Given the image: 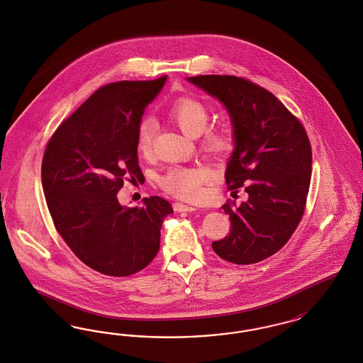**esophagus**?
I'll use <instances>...</instances> for the list:
<instances>
[{"label":"esophagus","instance_id":"esophagus-1","mask_svg":"<svg viewBox=\"0 0 363 363\" xmlns=\"http://www.w3.org/2000/svg\"><path fill=\"white\" fill-rule=\"evenodd\" d=\"M173 209H174L175 212H194V211H197V208L190 206V205H186V203H182V202H175L174 205H173Z\"/></svg>","mask_w":363,"mask_h":363}]
</instances>
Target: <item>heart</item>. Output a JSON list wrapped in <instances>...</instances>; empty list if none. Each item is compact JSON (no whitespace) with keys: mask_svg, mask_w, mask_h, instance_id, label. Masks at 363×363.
<instances>
[{"mask_svg":"<svg viewBox=\"0 0 363 363\" xmlns=\"http://www.w3.org/2000/svg\"><path fill=\"white\" fill-rule=\"evenodd\" d=\"M169 118L178 128L190 138L200 137L203 133L202 146L212 155H223L232 147V137L224 128H206L211 118L209 107L196 96H182L173 101L167 111ZM155 123L145 118L137 127L135 143L139 154L149 155L152 149ZM211 173L203 167L173 166L160 178L158 185L169 194L182 200L200 199L201 188L209 179Z\"/></svg>","mask_w":363,"mask_h":363,"instance_id":"b5f03b06","label":"heart"}]
</instances>
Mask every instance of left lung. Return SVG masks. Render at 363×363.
Instances as JSON below:
<instances>
[{"mask_svg": "<svg viewBox=\"0 0 363 363\" xmlns=\"http://www.w3.org/2000/svg\"><path fill=\"white\" fill-rule=\"evenodd\" d=\"M225 106L235 150L228 162V189L248 200L223 205L230 232L213 241L221 259L255 264L281 250L304 214L313 166L310 139L299 119L274 94L248 79L232 75L188 77Z\"/></svg>", "mask_w": 363, "mask_h": 363, "instance_id": "obj_1", "label": "left lung"}]
</instances>
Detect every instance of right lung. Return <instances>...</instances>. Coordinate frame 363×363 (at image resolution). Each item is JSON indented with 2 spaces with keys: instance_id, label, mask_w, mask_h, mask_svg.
I'll list each match as a JSON object with an SVG mask.
<instances>
[{
  "instance_id": "1",
  "label": "right lung",
  "mask_w": 363,
  "mask_h": 363,
  "mask_svg": "<svg viewBox=\"0 0 363 363\" xmlns=\"http://www.w3.org/2000/svg\"><path fill=\"white\" fill-rule=\"evenodd\" d=\"M166 76L115 82L96 89L48 140L41 182L56 230L79 260L103 275L123 277L147 267L160 250L173 209L158 196L142 208L122 206L125 179H142L135 143L145 107Z\"/></svg>"
}]
</instances>
